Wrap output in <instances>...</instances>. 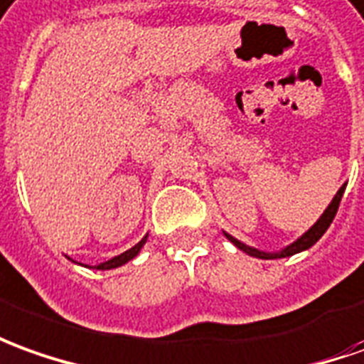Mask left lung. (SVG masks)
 Wrapping results in <instances>:
<instances>
[{
    "label": "left lung",
    "instance_id": "8db88e82",
    "mask_svg": "<svg viewBox=\"0 0 364 364\" xmlns=\"http://www.w3.org/2000/svg\"><path fill=\"white\" fill-rule=\"evenodd\" d=\"M345 188H347V184H343V186L339 188V192L333 196L329 206L325 208V212L319 215V220H317V222H315V224H313L305 234L299 235L293 244L282 247L279 252H263V250H257V247H252V245H247L244 244V242H240V240H235L234 235L225 234V232L224 235L235 245V247H237V250H242L244 254L252 255V257H257V259H282V257H289V255L305 252V250H309L311 245L317 244V242L321 240V235L327 232V228H329L331 222H333V218H335V214H337V210H339L341 198H343V194H345Z\"/></svg>",
    "mask_w": 364,
    "mask_h": 364
}]
</instances>
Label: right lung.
Segmentation results:
<instances>
[{
    "mask_svg": "<svg viewBox=\"0 0 364 364\" xmlns=\"http://www.w3.org/2000/svg\"><path fill=\"white\" fill-rule=\"evenodd\" d=\"M146 240H149V235H144L142 240H140L139 244L132 245L130 250H127V252H122L120 255H114L112 259H109V262L101 263V265H97V269H114V267H120V265H124V263H129L130 259H134L136 255L140 254V250L144 247V244H146Z\"/></svg>",
    "mask_w": 364,
    "mask_h": 364,
    "instance_id": "obj_1",
    "label": "right lung"
}]
</instances>
